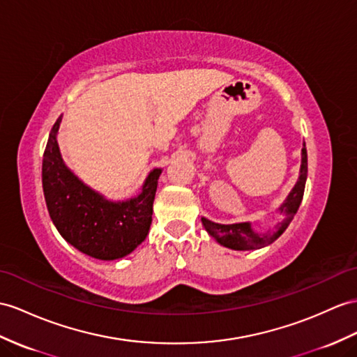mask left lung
<instances>
[{
	"label": "left lung",
	"mask_w": 357,
	"mask_h": 357,
	"mask_svg": "<svg viewBox=\"0 0 357 357\" xmlns=\"http://www.w3.org/2000/svg\"><path fill=\"white\" fill-rule=\"evenodd\" d=\"M306 178H307V151H306V144L303 142L300 176H298L297 183H295V186L291 189L289 195L286 197V199L280 204V207L277 208V211L284 215V218L275 225V230L259 233L253 229V225H251V222L248 221L236 222V224H218L203 216L202 222L204 225L206 231L211 234L212 238H215V241L218 242V244L231 250H239V251L259 250L273 244V242L279 238L286 229H288L294 215L297 213L303 199L304 186H306Z\"/></svg>",
	"instance_id": "8db88e82"
}]
</instances>
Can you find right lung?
<instances>
[{"instance_id": "1", "label": "right lung", "mask_w": 357, "mask_h": 357, "mask_svg": "<svg viewBox=\"0 0 357 357\" xmlns=\"http://www.w3.org/2000/svg\"><path fill=\"white\" fill-rule=\"evenodd\" d=\"M60 123L62 115L51 128L42 160V188L53 224L66 242L91 257L115 260L130 255L149 234L162 169L150 171L136 197L112 202L65 165L57 144Z\"/></svg>"}]
</instances>
